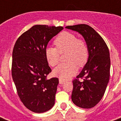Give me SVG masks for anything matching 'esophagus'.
<instances>
[{
	"instance_id": "obj_1",
	"label": "esophagus",
	"mask_w": 121,
	"mask_h": 121,
	"mask_svg": "<svg viewBox=\"0 0 121 121\" xmlns=\"http://www.w3.org/2000/svg\"><path fill=\"white\" fill-rule=\"evenodd\" d=\"M59 82H60V84H63V83L65 82V80L63 79H61V78H60Z\"/></svg>"
}]
</instances>
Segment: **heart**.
Masks as SVG:
<instances>
[{
  "label": "heart",
  "instance_id": "heart-1",
  "mask_svg": "<svg viewBox=\"0 0 121 121\" xmlns=\"http://www.w3.org/2000/svg\"><path fill=\"white\" fill-rule=\"evenodd\" d=\"M55 48H48L45 56L48 63L52 66H56L60 61V54L67 52L66 60L68 63H61L55 68L53 73L61 79H68L77 70L76 64L82 66L88 58V48L85 41L79 39L74 34L63 32L55 39Z\"/></svg>",
  "mask_w": 121,
  "mask_h": 121
}]
</instances>
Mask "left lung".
<instances>
[{
	"mask_svg": "<svg viewBox=\"0 0 121 121\" xmlns=\"http://www.w3.org/2000/svg\"><path fill=\"white\" fill-rule=\"evenodd\" d=\"M66 28L79 33L88 46L87 62L77 79L73 80L72 100L78 107L90 109L102 99L109 81V48L103 38L90 26L82 24L68 26ZM79 78L83 80L80 81Z\"/></svg>",
	"mask_w": 121,
	"mask_h": 121,
	"instance_id": "obj_1",
	"label": "left lung"
}]
</instances>
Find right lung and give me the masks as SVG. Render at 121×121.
I'll return each mask as SVG.
<instances>
[{
    "instance_id": "1",
    "label": "right lung",
    "mask_w": 121,
    "mask_h": 121,
    "mask_svg": "<svg viewBox=\"0 0 121 121\" xmlns=\"http://www.w3.org/2000/svg\"><path fill=\"white\" fill-rule=\"evenodd\" d=\"M63 27L35 25L17 39L12 51V76L19 97L36 113L49 111L55 104L58 78L47 79L51 72L45 56L48 42Z\"/></svg>"
}]
</instances>
